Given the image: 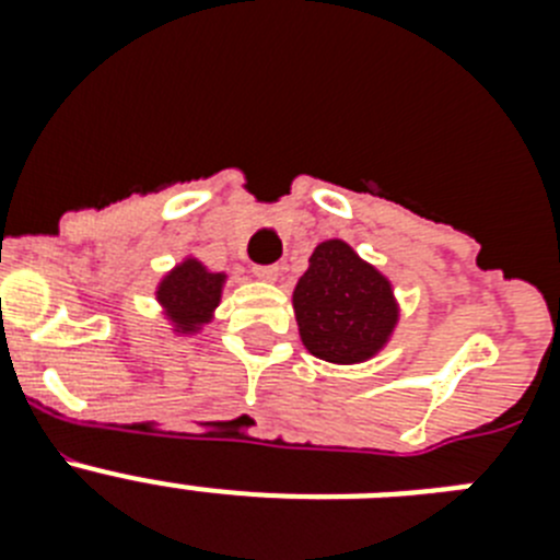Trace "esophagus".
Instances as JSON below:
<instances>
[{"label":"esophagus","mask_w":560,"mask_h":560,"mask_svg":"<svg viewBox=\"0 0 560 560\" xmlns=\"http://www.w3.org/2000/svg\"><path fill=\"white\" fill-rule=\"evenodd\" d=\"M280 271H283V266H277V264L255 266V275L260 277V280H269V283H275L277 277H280Z\"/></svg>","instance_id":"esophagus-1"}]
</instances>
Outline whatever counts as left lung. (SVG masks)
<instances>
[{
	"label": "left lung",
	"mask_w": 560,
	"mask_h": 560,
	"mask_svg": "<svg viewBox=\"0 0 560 560\" xmlns=\"http://www.w3.org/2000/svg\"><path fill=\"white\" fill-rule=\"evenodd\" d=\"M305 348L330 364H359L378 353L398 325L393 285L345 241H323L294 289Z\"/></svg>",
	"instance_id": "8db88e82"
}]
</instances>
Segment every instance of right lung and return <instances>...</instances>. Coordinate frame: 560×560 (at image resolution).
<instances>
[{
	"label": "right lung",
	"mask_w": 560,
	"mask_h": 560,
	"mask_svg": "<svg viewBox=\"0 0 560 560\" xmlns=\"http://www.w3.org/2000/svg\"><path fill=\"white\" fill-rule=\"evenodd\" d=\"M224 283V271H210L196 257H185L162 277L156 300L176 334H199L201 325L212 319V311L219 308Z\"/></svg>",
	"instance_id": "1"
}]
</instances>
